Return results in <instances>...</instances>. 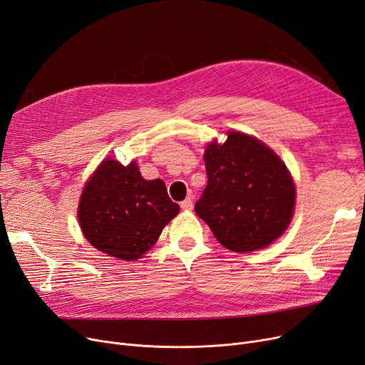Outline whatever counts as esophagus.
Masks as SVG:
<instances>
[{"label": "esophagus", "instance_id": "esophagus-1", "mask_svg": "<svg viewBox=\"0 0 365 365\" xmlns=\"http://www.w3.org/2000/svg\"><path fill=\"white\" fill-rule=\"evenodd\" d=\"M180 207H182L183 210H192V207H194V201H192V198H191V197H187L186 200H183V201L180 202Z\"/></svg>", "mask_w": 365, "mask_h": 365}]
</instances>
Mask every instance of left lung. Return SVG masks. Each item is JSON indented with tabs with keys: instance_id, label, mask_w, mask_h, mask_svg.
Returning a JSON list of instances; mask_svg holds the SVG:
<instances>
[{
	"instance_id": "1",
	"label": "left lung",
	"mask_w": 365,
	"mask_h": 365,
	"mask_svg": "<svg viewBox=\"0 0 365 365\" xmlns=\"http://www.w3.org/2000/svg\"><path fill=\"white\" fill-rule=\"evenodd\" d=\"M224 145L204 152L207 186L197 215L217 242L232 252L272 245L291 224L295 185L280 158L258 138L230 131Z\"/></svg>"
}]
</instances>
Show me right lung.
Wrapping results in <instances>:
<instances>
[{"mask_svg":"<svg viewBox=\"0 0 365 365\" xmlns=\"http://www.w3.org/2000/svg\"><path fill=\"white\" fill-rule=\"evenodd\" d=\"M161 179L146 180L133 161L106 160L85 185L78 202V224L100 252L135 261L156 243L163 228L179 213Z\"/></svg>","mask_w":365,"mask_h":365,"instance_id":"add662e5","label":"right lung"}]
</instances>
